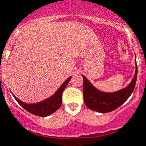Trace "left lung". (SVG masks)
I'll return each mask as SVG.
<instances>
[{
  "label": "left lung",
  "mask_w": 146,
  "mask_h": 146,
  "mask_svg": "<svg viewBox=\"0 0 146 146\" xmlns=\"http://www.w3.org/2000/svg\"><path fill=\"white\" fill-rule=\"evenodd\" d=\"M82 77L84 81L83 95L85 106L95 111L107 113L119 108L133 92L137 79V65L135 64V75L129 85L122 89L114 92H102L94 87L85 75H82Z\"/></svg>",
  "instance_id": "8db88e82"
}]
</instances>
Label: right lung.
Masks as SVG:
<instances>
[{
	"instance_id": "add662e5",
	"label": "right lung",
	"mask_w": 146,
	"mask_h": 146,
	"mask_svg": "<svg viewBox=\"0 0 146 146\" xmlns=\"http://www.w3.org/2000/svg\"><path fill=\"white\" fill-rule=\"evenodd\" d=\"M72 76L69 77L62 85L59 87V88L57 90L55 93L53 95H51V97L46 98L44 100L39 102L37 103H33V104H27L19 100L17 97H14L16 99L20 106L25 108V110L29 111L30 113L35 115L40 116V117H46L54 113V111H56L61 106V96L62 93L64 88L67 87V85L68 84L69 81L71 80Z\"/></svg>"
}]
</instances>
